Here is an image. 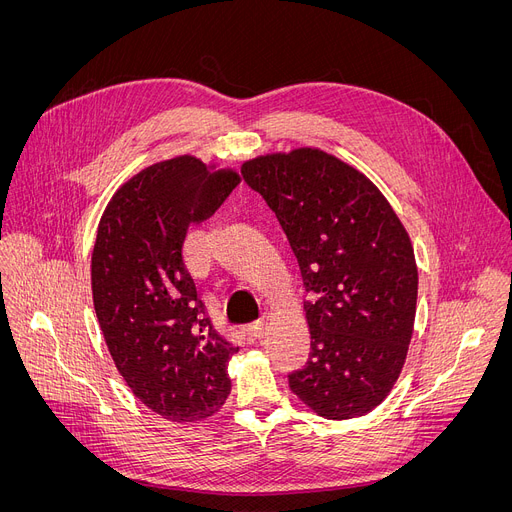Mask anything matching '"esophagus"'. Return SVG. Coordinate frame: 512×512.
Returning <instances> with one entry per match:
<instances>
[{"label":"esophagus","mask_w":512,"mask_h":512,"mask_svg":"<svg viewBox=\"0 0 512 512\" xmlns=\"http://www.w3.org/2000/svg\"><path fill=\"white\" fill-rule=\"evenodd\" d=\"M265 331H267V322H265L263 318L253 320V322L249 324V335H251V337H255V339L263 337V335H265Z\"/></svg>","instance_id":"34e87169"}]
</instances>
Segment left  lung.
Instances as JSON below:
<instances>
[{
	"instance_id": "8db88e82",
	"label": "left lung",
	"mask_w": 512,
	"mask_h": 512,
	"mask_svg": "<svg viewBox=\"0 0 512 512\" xmlns=\"http://www.w3.org/2000/svg\"><path fill=\"white\" fill-rule=\"evenodd\" d=\"M280 220L298 259L310 355L288 376L324 418L376 408L406 359L418 271L402 222L363 173L318 149L265 155L241 169Z\"/></svg>"
}]
</instances>
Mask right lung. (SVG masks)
I'll list each match as a JSON object with an SVG mask.
<instances>
[{
  "label": "right lung",
  "mask_w": 512,
  "mask_h": 512,
  "mask_svg": "<svg viewBox=\"0 0 512 512\" xmlns=\"http://www.w3.org/2000/svg\"><path fill=\"white\" fill-rule=\"evenodd\" d=\"M239 181L196 157L161 161L122 185L98 226L91 290L106 345L134 396L175 423L210 416L230 392L239 347L214 329L183 241Z\"/></svg>",
  "instance_id": "1"
}]
</instances>
